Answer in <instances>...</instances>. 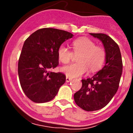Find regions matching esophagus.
I'll return each instance as SVG.
<instances>
[{"mask_svg":"<svg viewBox=\"0 0 133 133\" xmlns=\"http://www.w3.org/2000/svg\"><path fill=\"white\" fill-rule=\"evenodd\" d=\"M71 81H72V78H69V77H66V81L67 83H69V82H70Z\"/></svg>","mask_w":133,"mask_h":133,"instance_id":"1","label":"esophagus"}]
</instances>
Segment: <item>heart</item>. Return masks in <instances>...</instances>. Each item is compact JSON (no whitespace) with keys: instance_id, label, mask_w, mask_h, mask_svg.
Listing matches in <instances>:
<instances>
[{"instance_id":"obj_1","label":"heart","mask_w":133,"mask_h":133,"mask_svg":"<svg viewBox=\"0 0 133 133\" xmlns=\"http://www.w3.org/2000/svg\"><path fill=\"white\" fill-rule=\"evenodd\" d=\"M72 52L78 55L77 63L63 66L61 70L67 77L76 78L87 72L88 69L95 72L102 67L106 58V51L102 46H96L95 42L88 38H80L72 42ZM57 55L61 63L66 64L72 57V52L62 44L58 47Z\"/></svg>"}]
</instances>
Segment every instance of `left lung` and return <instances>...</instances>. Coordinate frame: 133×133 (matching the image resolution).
I'll list each match as a JSON object with an SVG mask.
<instances>
[{
  "instance_id": "1",
  "label": "left lung",
  "mask_w": 133,
  "mask_h": 133,
  "mask_svg": "<svg viewBox=\"0 0 133 133\" xmlns=\"http://www.w3.org/2000/svg\"><path fill=\"white\" fill-rule=\"evenodd\" d=\"M103 43L106 51L105 65L91 78L82 80V87L74 95L79 107L94 111L107 105L117 92L123 72V61L118 44L103 33H90Z\"/></svg>"
}]
</instances>
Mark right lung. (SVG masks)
Listing matches in <instances>:
<instances>
[{
	"label": "right lung",
	"instance_id": "right-lung-1",
	"mask_svg": "<svg viewBox=\"0 0 133 133\" xmlns=\"http://www.w3.org/2000/svg\"><path fill=\"white\" fill-rule=\"evenodd\" d=\"M72 36L65 30L44 28L35 31L24 41L18 60V73L22 89L32 101H50L65 83L64 74L50 70L58 65V47Z\"/></svg>",
	"mask_w": 133,
	"mask_h": 133
}]
</instances>
